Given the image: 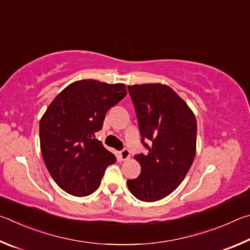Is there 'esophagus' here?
Wrapping results in <instances>:
<instances>
[{
	"instance_id": "obj_1",
	"label": "esophagus",
	"mask_w": 250,
	"mask_h": 250,
	"mask_svg": "<svg viewBox=\"0 0 250 250\" xmlns=\"http://www.w3.org/2000/svg\"><path fill=\"white\" fill-rule=\"evenodd\" d=\"M120 158H121V160H123V161H125V160H128L129 158H130V152H129V150L128 149H123L122 151H120Z\"/></svg>"
}]
</instances>
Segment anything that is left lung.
I'll list each match as a JSON object with an SVG mask.
<instances>
[{
	"mask_svg": "<svg viewBox=\"0 0 250 250\" xmlns=\"http://www.w3.org/2000/svg\"><path fill=\"white\" fill-rule=\"evenodd\" d=\"M147 154L134 157L142 172L127 181L128 190L144 202L166 198L180 186L196 152V120L171 87L161 83L127 85ZM149 139L152 145L143 142Z\"/></svg>",
	"mask_w": 250,
	"mask_h": 250,
	"instance_id": "obj_1",
	"label": "left lung"
}]
</instances>
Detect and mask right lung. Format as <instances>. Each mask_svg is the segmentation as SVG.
Masks as SVG:
<instances>
[{
	"instance_id": "right-lung-1",
	"label": "right lung",
	"mask_w": 250,
	"mask_h": 250,
	"mask_svg": "<svg viewBox=\"0 0 250 250\" xmlns=\"http://www.w3.org/2000/svg\"><path fill=\"white\" fill-rule=\"evenodd\" d=\"M127 94L124 83L74 81L47 107L39 123L42 159L61 189L74 196L93 193L116 157L95 138L105 114Z\"/></svg>"
}]
</instances>
